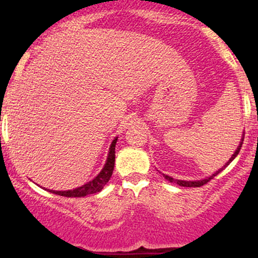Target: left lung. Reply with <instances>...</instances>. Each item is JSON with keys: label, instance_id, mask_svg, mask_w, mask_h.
Returning <instances> with one entry per match:
<instances>
[{"label": "left lung", "instance_id": "8db88e82", "mask_svg": "<svg viewBox=\"0 0 258 258\" xmlns=\"http://www.w3.org/2000/svg\"><path fill=\"white\" fill-rule=\"evenodd\" d=\"M243 137H245V134H243ZM243 137H242V139H241L240 145H238V148L236 149V151H235V153H233V155L231 156L230 160L227 161L226 165H225L224 168H221V169L217 170V171L215 172V174H212L211 176H210V177H206V179H203V180H198V181H184V180H176V179H172L171 176H168V175H164V177H165V179L168 180V181H170V182H175V184L180 185V186H184V187H200V186H203V185L208 184V182L210 181V180L214 179V176H216V175L219 174V172H221L222 170H224L225 168H226V166L228 165V164H230L231 161H232L233 159H235L236 156H237V154L240 153V149H241V147H242V144H243Z\"/></svg>", "mask_w": 258, "mask_h": 258}]
</instances>
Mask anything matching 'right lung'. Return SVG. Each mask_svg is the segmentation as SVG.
<instances>
[{"label":"right lung","mask_w":258,"mask_h":258,"mask_svg":"<svg viewBox=\"0 0 258 258\" xmlns=\"http://www.w3.org/2000/svg\"><path fill=\"white\" fill-rule=\"evenodd\" d=\"M118 138L111 142V145L109 148V154H108L107 161H105L104 168L102 169V171L92 180V181L87 182L83 186L73 188V190L68 191H54L50 190V192L55 194V195L66 196V198H83V196L90 195V194L99 192L103 187L107 185V182L109 181L111 174H113L114 170V163H115V144Z\"/></svg>","instance_id":"right-lung-1"}]
</instances>
